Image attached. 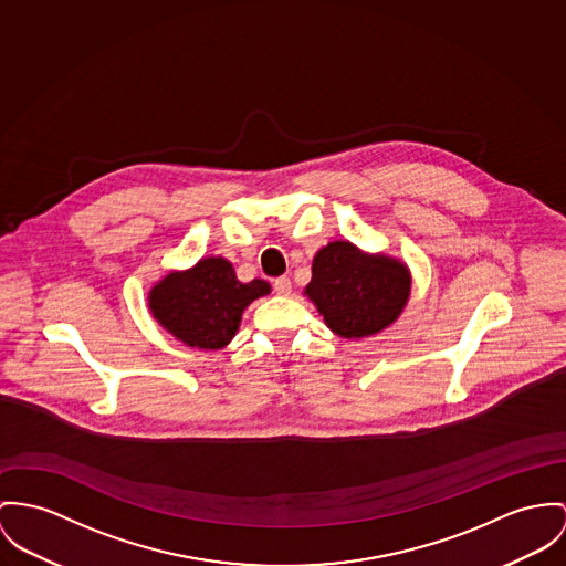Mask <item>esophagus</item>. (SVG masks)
I'll use <instances>...</instances> for the list:
<instances>
[{"label":"esophagus","instance_id":"34e87169","mask_svg":"<svg viewBox=\"0 0 566 566\" xmlns=\"http://www.w3.org/2000/svg\"><path fill=\"white\" fill-rule=\"evenodd\" d=\"M273 291H275L277 295H291V291H293V284H291V280H289L286 275H282V277L273 280Z\"/></svg>","mask_w":566,"mask_h":566}]
</instances>
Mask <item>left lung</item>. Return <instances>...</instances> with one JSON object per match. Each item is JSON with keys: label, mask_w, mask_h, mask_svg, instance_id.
<instances>
[{"label": "left lung", "mask_w": 566, "mask_h": 566, "mask_svg": "<svg viewBox=\"0 0 566 566\" xmlns=\"http://www.w3.org/2000/svg\"><path fill=\"white\" fill-rule=\"evenodd\" d=\"M409 291L411 275L402 262L368 256L348 241H334L314 256L305 286L327 327L343 338H364L388 327Z\"/></svg>", "instance_id": "left-lung-1"}]
</instances>
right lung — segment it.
<instances>
[{
  "mask_svg": "<svg viewBox=\"0 0 566 566\" xmlns=\"http://www.w3.org/2000/svg\"><path fill=\"white\" fill-rule=\"evenodd\" d=\"M269 293L264 280L239 282L226 259H205L187 273H172L150 291L153 316L189 347L228 345L241 312Z\"/></svg>",
  "mask_w": 566,
  "mask_h": 566,
  "instance_id": "1",
  "label": "right lung"
}]
</instances>
